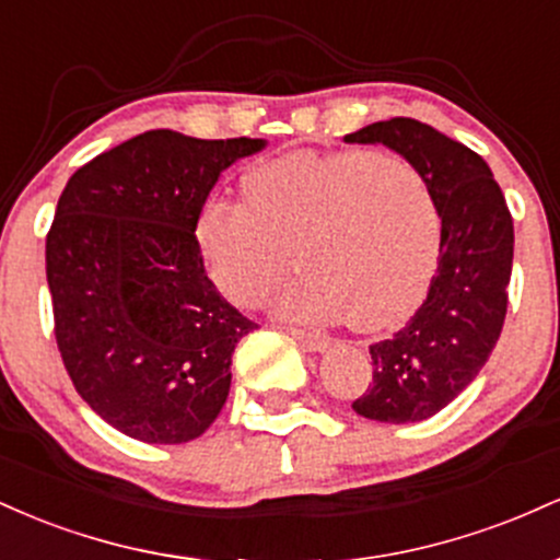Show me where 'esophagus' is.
Segmentation results:
<instances>
[{
  "instance_id": "esophagus-1",
  "label": "esophagus",
  "mask_w": 560,
  "mask_h": 560,
  "mask_svg": "<svg viewBox=\"0 0 560 560\" xmlns=\"http://www.w3.org/2000/svg\"><path fill=\"white\" fill-rule=\"evenodd\" d=\"M287 334H289V337L298 339V342L311 352H324L326 347L331 345V339L326 337V334H320V331H305V329H294V326H289Z\"/></svg>"
}]
</instances>
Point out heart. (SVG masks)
Masks as SVG:
<instances>
[{
    "instance_id": "heart-1",
    "label": "heart",
    "mask_w": 560,
    "mask_h": 560,
    "mask_svg": "<svg viewBox=\"0 0 560 560\" xmlns=\"http://www.w3.org/2000/svg\"><path fill=\"white\" fill-rule=\"evenodd\" d=\"M440 215L416 165L389 152H294L244 178V205L210 199L197 244L215 287L260 305L294 260L298 279L276 298L281 316H345L352 329L397 324L432 276Z\"/></svg>"
}]
</instances>
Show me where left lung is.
I'll return each instance as SVG.
<instances>
[{
    "instance_id": "obj_1",
    "label": "left lung",
    "mask_w": 560,
    "mask_h": 560,
    "mask_svg": "<svg viewBox=\"0 0 560 560\" xmlns=\"http://www.w3.org/2000/svg\"><path fill=\"white\" fill-rule=\"evenodd\" d=\"M345 141L384 144L416 165L442 221L427 300L395 337L369 347L374 382L352 410L382 423L432 419L479 376L503 331L511 213L490 165L421 120H378Z\"/></svg>"
}]
</instances>
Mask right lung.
Here are the masks:
<instances>
[{
    "label": "right lung",
    "mask_w": 560,
    "mask_h": 560,
    "mask_svg": "<svg viewBox=\"0 0 560 560\" xmlns=\"http://www.w3.org/2000/svg\"><path fill=\"white\" fill-rule=\"evenodd\" d=\"M262 147L158 128L62 189L47 234L57 347L75 392L126 436L182 445L226 402L234 347L258 324L208 279L195 231L221 173Z\"/></svg>",
    "instance_id": "1"
}]
</instances>
